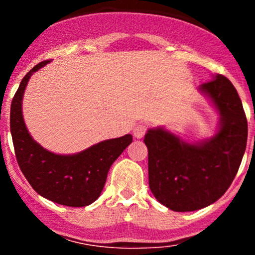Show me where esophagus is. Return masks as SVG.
Here are the masks:
<instances>
[{
  "instance_id": "esophagus-1",
  "label": "esophagus",
  "mask_w": 255,
  "mask_h": 255,
  "mask_svg": "<svg viewBox=\"0 0 255 255\" xmlns=\"http://www.w3.org/2000/svg\"><path fill=\"white\" fill-rule=\"evenodd\" d=\"M147 128H148V126L146 125V124H137L135 127H134V129H133L134 136L137 137V139L142 137V136L145 135L146 131H147Z\"/></svg>"
}]
</instances>
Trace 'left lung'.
Masks as SVG:
<instances>
[{
    "label": "left lung",
    "mask_w": 255,
    "mask_h": 255,
    "mask_svg": "<svg viewBox=\"0 0 255 255\" xmlns=\"http://www.w3.org/2000/svg\"><path fill=\"white\" fill-rule=\"evenodd\" d=\"M200 91L221 114V128L212 139L191 145L162 128L150 129L144 139L152 194L176 212L195 211L217 201L238 174L247 145V118L229 79L216 75L201 84Z\"/></svg>",
    "instance_id": "8db88e82"
}]
</instances>
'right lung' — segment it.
Returning a JSON list of instances; mask_svg holds the SVG:
<instances>
[{"label":"right lung","instance_id":"1","mask_svg":"<svg viewBox=\"0 0 255 255\" xmlns=\"http://www.w3.org/2000/svg\"><path fill=\"white\" fill-rule=\"evenodd\" d=\"M48 62L38 63L25 75L11 101L10 133L17 164L32 188L42 197L64 206H87L101 195L111 164L133 137L127 134L105 140L72 156L55 154L37 144L22 119L21 101L28 79Z\"/></svg>","mask_w":255,"mask_h":255}]
</instances>
